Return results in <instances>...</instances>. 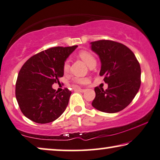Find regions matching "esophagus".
I'll list each match as a JSON object with an SVG mask.
<instances>
[{
    "label": "esophagus",
    "mask_w": 160,
    "mask_h": 160,
    "mask_svg": "<svg viewBox=\"0 0 160 160\" xmlns=\"http://www.w3.org/2000/svg\"><path fill=\"white\" fill-rule=\"evenodd\" d=\"M74 90L75 91H78V92H80V93H83V92H85V89H81V88H74Z\"/></svg>",
    "instance_id": "esophagus-1"
}]
</instances>
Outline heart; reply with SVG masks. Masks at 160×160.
<instances>
[{
    "label": "heart",
    "mask_w": 160,
    "mask_h": 160,
    "mask_svg": "<svg viewBox=\"0 0 160 160\" xmlns=\"http://www.w3.org/2000/svg\"><path fill=\"white\" fill-rule=\"evenodd\" d=\"M79 56L80 58L82 59V61L86 63V64L88 66V67H91L92 65H96V59L94 56L90 53L88 51H80L79 52ZM69 69V60H67L64 62V64H63V71L64 72H68ZM75 81L78 82V83H86V82L88 81L87 79H83V78H78L76 79Z\"/></svg>",
    "instance_id": "obj_1"
}]
</instances>
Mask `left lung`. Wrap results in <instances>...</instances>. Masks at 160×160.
<instances>
[{"label":"left lung","mask_w":160,"mask_h":160,"mask_svg":"<svg viewBox=\"0 0 160 160\" xmlns=\"http://www.w3.org/2000/svg\"><path fill=\"white\" fill-rule=\"evenodd\" d=\"M91 50L101 62L100 76L108 88H94L96 97L92 106L99 111L114 113L127 108L137 94L140 86V63L127 46L110 40L90 43Z\"/></svg>","instance_id":"1"}]
</instances>
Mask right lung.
<instances>
[{"label": "right lung", "mask_w": 160, "mask_h": 160, "mask_svg": "<svg viewBox=\"0 0 160 160\" xmlns=\"http://www.w3.org/2000/svg\"><path fill=\"white\" fill-rule=\"evenodd\" d=\"M78 46L55 47L30 58L19 72L15 94L23 115L38 123L52 122L67 108L72 92L58 93L52 84L63 76V64Z\"/></svg>", "instance_id": "right-lung-1"}]
</instances>
